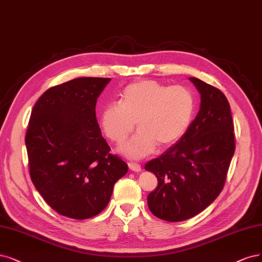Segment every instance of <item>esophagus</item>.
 I'll list each match as a JSON object with an SVG mask.
<instances>
[{
  "mask_svg": "<svg viewBox=\"0 0 262 262\" xmlns=\"http://www.w3.org/2000/svg\"><path fill=\"white\" fill-rule=\"evenodd\" d=\"M128 166H129L130 170L135 171V172H139V171H141V169H142V168H141V165L135 164V162H129Z\"/></svg>",
  "mask_w": 262,
  "mask_h": 262,
  "instance_id": "1",
  "label": "esophagus"
}]
</instances>
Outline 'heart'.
<instances>
[{"mask_svg": "<svg viewBox=\"0 0 262 262\" xmlns=\"http://www.w3.org/2000/svg\"><path fill=\"white\" fill-rule=\"evenodd\" d=\"M195 106V96L185 86L138 80L122 89L118 103L103 108L98 121L105 137L116 144L129 137L135 121L139 131L120 151L138 159L157 145L166 148L181 139L193 120Z\"/></svg>", "mask_w": 262, "mask_h": 262, "instance_id": "obj_1", "label": "heart"}]
</instances>
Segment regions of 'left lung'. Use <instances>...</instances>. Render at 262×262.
<instances>
[{
  "mask_svg": "<svg viewBox=\"0 0 262 262\" xmlns=\"http://www.w3.org/2000/svg\"><path fill=\"white\" fill-rule=\"evenodd\" d=\"M201 93V108L187 131L145 169L157 178L148 208L161 220L184 221L219 196L235 150L230 104L218 88L188 78Z\"/></svg>",
  "mask_w": 262,
  "mask_h": 262,
  "instance_id": "left-lung-1",
  "label": "left lung"
}]
</instances>
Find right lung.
Here are the masks:
<instances>
[{
    "instance_id": "1",
    "label": "right lung",
    "mask_w": 262,
    "mask_h": 262,
    "mask_svg": "<svg viewBox=\"0 0 262 262\" xmlns=\"http://www.w3.org/2000/svg\"><path fill=\"white\" fill-rule=\"evenodd\" d=\"M110 78H77L50 88L34 104L26 147L29 173L57 213L84 220L105 209L128 165L102 137L95 106Z\"/></svg>"
}]
</instances>
